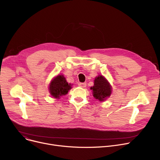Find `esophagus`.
<instances>
[{"label":"esophagus","instance_id":"34e87169","mask_svg":"<svg viewBox=\"0 0 160 160\" xmlns=\"http://www.w3.org/2000/svg\"><path fill=\"white\" fill-rule=\"evenodd\" d=\"M78 86L81 87L82 88H84L86 87V83H78Z\"/></svg>","mask_w":160,"mask_h":160}]
</instances>
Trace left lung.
<instances>
[{"label": "left lung", "mask_w": 160, "mask_h": 160, "mask_svg": "<svg viewBox=\"0 0 160 160\" xmlns=\"http://www.w3.org/2000/svg\"><path fill=\"white\" fill-rule=\"evenodd\" d=\"M91 89L92 91L93 97L100 102H103L109 97L112 92L110 83L102 75L95 78L94 86L91 88Z\"/></svg>", "instance_id": "left-lung-1"}]
</instances>
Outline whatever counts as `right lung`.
I'll return each instance as SVG.
<instances>
[{"instance_id":"right-lung-1","label":"right lung","mask_w":160,"mask_h":160,"mask_svg":"<svg viewBox=\"0 0 160 160\" xmlns=\"http://www.w3.org/2000/svg\"><path fill=\"white\" fill-rule=\"evenodd\" d=\"M71 84L68 83L63 75H58L53 78L50 84L49 91L52 97L55 98H60V97L68 94V91L71 89Z\"/></svg>"}]
</instances>
